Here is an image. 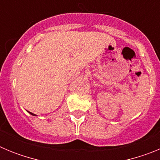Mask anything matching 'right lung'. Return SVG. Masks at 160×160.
I'll return each mask as SVG.
<instances>
[{
  "label": "right lung",
  "instance_id": "add662e5",
  "mask_svg": "<svg viewBox=\"0 0 160 160\" xmlns=\"http://www.w3.org/2000/svg\"><path fill=\"white\" fill-rule=\"evenodd\" d=\"M28 112H29L30 114H32V115H33V116H36V114H33V113H31V112H29V111H28Z\"/></svg>",
  "mask_w": 160,
  "mask_h": 160
}]
</instances>
